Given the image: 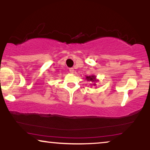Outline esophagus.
<instances>
[{"instance_id": "34e87169", "label": "esophagus", "mask_w": 150, "mask_h": 150, "mask_svg": "<svg viewBox=\"0 0 150 150\" xmlns=\"http://www.w3.org/2000/svg\"><path fill=\"white\" fill-rule=\"evenodd\" d=\"M69 71H70V73H74V71H75V70H74V68H69Z\"/></svg>"}]
</instances>
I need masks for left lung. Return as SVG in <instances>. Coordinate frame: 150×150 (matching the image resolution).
Returning <instances> with one entry per match:
<instances>
[{"label": "left lung", "mask_w": 150, "mask_h": 150, "mask_svg": "<svg viewBox=\"0 0 150 150\" xmlns=\"http://www.w3.org/2000/svg\"><path fill=\"white\" fill-rule=\"evenodd\" d=\"M86 80L90 81V82H97L98 80H96V76H94V75H92V76H87L86 77ZM94 85H95L96 84H93Z\"/></svg>", "instance_id": "8db88e82"}]
</instances>
